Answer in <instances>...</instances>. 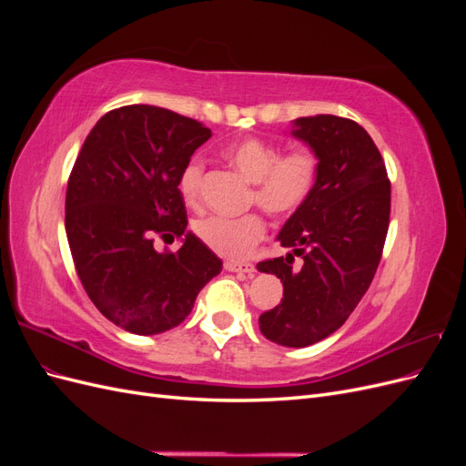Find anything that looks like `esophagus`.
<instances>
[{
    "instance_id": "obj_1",
    "label": "esophagus",
    "mask_w": 466,
    "mask_h": 466,
    "mask_svg": "<svg viewBox=\"0 0 466 466\" xmlns=\"http://www.w3.org/2000/svg\"><path fill=\"white\" fill-rule=\"evenodd\" d=\"M225 270L241 272V274L252 276V274H255V264H252V262H235V260H229V262H225Z\"/></svg>"
}]
</instances>
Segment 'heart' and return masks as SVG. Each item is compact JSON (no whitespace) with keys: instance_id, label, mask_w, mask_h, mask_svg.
<instances>
[{"instance_id":"b5f03b06","label":"heart","mask_w":466,"mask_h":466,"mask_svg":"<svg viewBox=\"0 0 466 466\" xmlns=\"http://www.w3.org/2000/svg\"><path fill=\"white\" fill-rule=\"evenodd\" d=\"M225 155L255 185L257 204L274 218L295 214L317 188L320 163L311 149L301 147L281 155L276 144L247 137L231 144ZM202 178L204 161L198 155H192L178 173V192L188 204L198 200ZM192 229L218 255L243 258L266 237V221L257 214L237 219L206 216L196 219Z\"/></svg>"}]
</instances>
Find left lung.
Returning <instances> with one entry per match:
<instances>
[{
	"label": "left lung",
	"instance_id": "left-lung-1",
	"mask_svg": "<svg viewBox=\"0 0 466 466\" xmlns=\"http://www.w3.org/2000/svg\"><path fill=\"white\" fill-rule=\"evenodd\" d=\"M291 136L317 153V188L281 228L286 257L262 260L284 299L260 315V332L279 346L305 348L346 322L368 291L383 255L390 182L371 136L354 120L319 115L293 120ZM301 256L302 266H292Z\"/></svg>",
	"mask_w": 466,
	"mask_h": 466
}]
</instances>
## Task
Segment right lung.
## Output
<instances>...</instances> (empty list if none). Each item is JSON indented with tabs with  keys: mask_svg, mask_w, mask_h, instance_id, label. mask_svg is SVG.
Here are the masks:
<instances>
[{
	"mask_svg": "<svg viewBox=\"0 0 466 466\" xmlns=\"http://www.w3.org/2000/svg\"><path fill=\"white\" fill-rule=\"evenodd\" d=\"M211 137L173 110L130 105L98 120L72 168L66 233L89 299L132 334H161L188 317L196 295L221 272V260L187 229L178 173ZM185 236L159 253L152 235Z\"/></svg>",
	"mask_w": 466,
	"mask_h": 466,
	"instance_id": "right-lung-1",
	"label": "right lung"
}]
</instances>
